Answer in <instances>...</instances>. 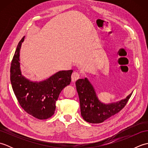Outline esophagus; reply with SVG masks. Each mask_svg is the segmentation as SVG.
<instances>
[{"instance_id":"1","label":"esophagus","mask_w":148,"mask_h":148,"mask_svg":"<svg viewBox=\"0 0 148 148\" xmlns=\"http://www.w3.org/2000/svg\"><path fill=\"white\" fill-rule=\"evenodd\" d=\"M79 77H80V75L79 73H78V72H73L71 76L72 81L73 83H75L77 79H79Z\"/></svg>"}]
</instances>
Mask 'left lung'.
<instances>
[{
    "label": "left lung",
    "mask_w": 148,
    "mask_h": 148,
    "mask_svg": "<svg viewBox=\"0 0 148 148\" xmlns=\"http://www.w3.org/2000/svg\"><path fill=\"white\" fill-rule=\"evenodd\" d=\"M79 95L81 114L86 121L91 123H100L117 114L126 106L132 95L117 103L103 104L100 102L92 84L86 78L79 79L76 82Z\"/></svg>",
    "instance_id": "left-lung-1"
}]
</instances>
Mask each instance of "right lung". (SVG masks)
Listing matches in <instances>:
<instances>
[{
  "label": "right lung",
  "instance_id": "obj_1",
  "mask_svg": "<svg viewBox=\"0 0 148 148\" xmlns=\"http://www.w3.org/2000/svg\"><path fill=\"white\" fill-rule=\"evenodd\" d=\"M25 37L18 43L12 58L10 79L12 90L20 105L28 114L39 119L49 118L54 114L60 93L71 82L73 71H62L46 81L33 83L21 75L20 51Z\"/></svg>",
  "mask_w": 148,
  "mask_h": 148
}]
</instances>
